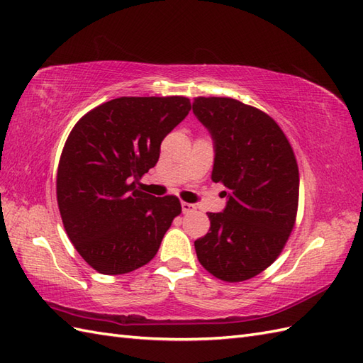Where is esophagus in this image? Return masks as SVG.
Returning <instances> with one entry per match:
<instances>
[{
	"label": "esophagus",
	"instance_id": "1",
	"mask_svg": "<svg viewBox=\"0 0 363 363\" xmlns=\"http://www.w3.org/2000/svg\"><path fill=\"white\" fill-rule=\"evenodd\" d=\"M181 207H182L184 215H189V213H193L194 210H196V206H194V203H190V202H181Z\"/></svg>",
	"mask_w": 363,
	"mask_h": 363
}]
</instances>
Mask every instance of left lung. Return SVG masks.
Returning a JSON list of instances; mask_svg holds the SVG:
<instances>
[{
    "mask_svg": "<svg viewBox=\"0 0 363 363\" xmlns=\"http://www.w3.org/2000/svg\"><path fill=\"white\" fill-rule=\"evenodd\" d=\"M193 113L215 148L211 181L224 184L220 213L194 240L202 267L240 282L270 267L294 227L299 170L284 132L264 111L231 98H196Z\"/></svg>",
    "mask_w": 363,
    "mask_h": 363,
    "instance_id": "left-lung-1",
    "label": "left lung"
}]
</instances>
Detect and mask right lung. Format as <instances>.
Listing matches in <instances>:
<instances>
[{"instance_id":"add662e5","label":"right lung","mask_w":363,"mask_h":363,"mask_svg":"<svg viewBox=\"0 0 363 363\" xmlns=\"http://www.w3.org/2000/svg\"><path fill=\"white\" fill-rule=\"evenodd\" d=\"M190 108L184 96H123L73 127L58 165V207L72 244L96 272L116 276L150 262L181 213L176 196L155 198L136 184Z\"/></svg>"}]
</instances>
